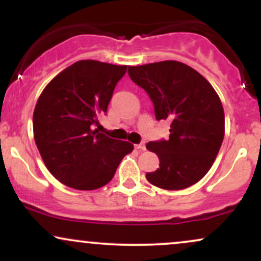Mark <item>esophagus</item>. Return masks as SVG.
Wrapping results in <instances>:
<instances>
[{
	"label": "esophagus",
	"instance_id": "1",
	"mask_svg": "<svg viewBox=\"0 0 261 261\" xmlns=\"http://www.w3.org/2000/svg\"><path fill=\"white\" fill-rule=\"evenodd\" d=\"M135 148L139 149V151H145L146 146H145V143H139V145H135Z\"/></svg>",
	"mask_w": 261,
	"mask_h": 261
}]
</instances>
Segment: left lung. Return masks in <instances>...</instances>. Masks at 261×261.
I'll list each match as a JSON object with an SVG mask.
<instances>
[{
  "label": "left lung",
  "instance_id": "8db88e82",
  "mask_svg": "<svg viewBox=\"0 0 261 261\" xmlns=\"http://www.w3.org/2000/svg\"><path fill=\"white\" fill-rule=\"evenodd\" d=\"M128 76L153 101L157 120H170L169 140L148 142L160 168L146 178L164 190H181L205 176L224 136L220 97L205 77L179 61L128 66Z\"/></svg>",
  "mask_w": 261,
  "mask_h": 261
}]
</instances>
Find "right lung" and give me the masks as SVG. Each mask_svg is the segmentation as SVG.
<instances>
[{
	"instance_id": "obj_1",
	"label": "right lung",
	"mask_w": 261,
	"mask_h": 261,
	"mask_svg": "<svg viewBox=\"0 0 261 261\" xmlns=\"http://www.w3.org/2000/svg\"><path fill=\"white\" fill-rule=\"evenodd\" d=\"M126 68L81 60L54 77L41 92L33 114L34 140L46 168L62 184L77 190L104 187L122 158L133 152V143L93 128L98 116L107 113Z\"/></svg>"
}]
</instances>
